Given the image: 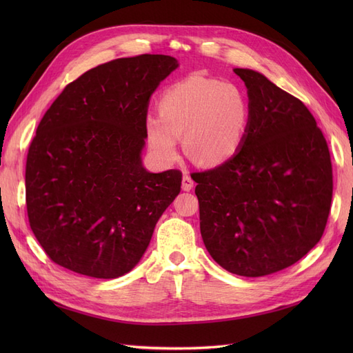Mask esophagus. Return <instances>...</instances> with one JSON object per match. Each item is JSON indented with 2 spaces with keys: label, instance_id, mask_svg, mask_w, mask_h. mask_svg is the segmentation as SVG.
Instances as JSON below:
<instances>
[{
  "label": "esophagus",
  "instance_id": "esophagus-1",
  "mask_svg": "<svg viewBox=\"0 0 353 353\" xmlns=\"http://www.w3.org/2000/svg\"><path fill=\"white\" fill-rule=\"evenodd\" d=\"M193 185H194L193 179H191L190 175L185 174V175L183 176V190H184V191H190L191 188H193Z\"/></svg>",
  "mask_w": 353,
  "mask_h": 353
}]
</instances>
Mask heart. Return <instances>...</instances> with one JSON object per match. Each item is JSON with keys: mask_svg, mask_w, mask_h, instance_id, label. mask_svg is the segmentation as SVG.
Listing matches in <instances>:
<instances>
[{"mask_svg": "<svg viewBox=\"0 0 353 353\" xmlns=\"http://www.w3.org/2000/svg\"><path fill=\"white\" fill-rule=\"evenodd\" d=\"M159 116L148 117V145L163 162H174L178 137L199 165L216 166L236 154L248 134L250 103L236 82L193 74L172 85L159 101Z\"/></svg>", "mask_w": 353, "mask_h": 353, "instance_id": "b5f03b06", "label": "heart"}]
</instances>
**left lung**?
<instances>
[{"instance_id": "8db88e82", "label": "left lung", "mask_w": 353, "mask_h": 353, "mask_svg": "<svg viewBox=\"0 0 353 353\" xmlns=\"http://www.w3.org/2000/svg\"><path fill=\"white\" fill-rule=\"evenodd\" d=\"M244 81L250 122L225 163L194 172L203 243L223 270L263 276L296 263L323 237L333 197L325 138L306 105L262 73Z\"/></svg>"}]
</instances>
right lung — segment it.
I'll list each match as a JSON object with an SVG mask.
<instances>
[{
  "instance_id": "right-lung-1",
  "label": "right lung",
  "mask_w": 353,
  "mask_h": 353,
  "mask_svg": "<svg viewBox=\"0 0 353 353\" xmlns=\"http://www.w3.org/2000/svg\"><path fill=\"white\" fill-rule=\"evenodd\" d=\"M176 59L141 54L85 72L50 105L26 159L30 230L48 258L94 279L140 262L183 174L143 168L152 94Z\"/></svg>"
}]
</instances>
